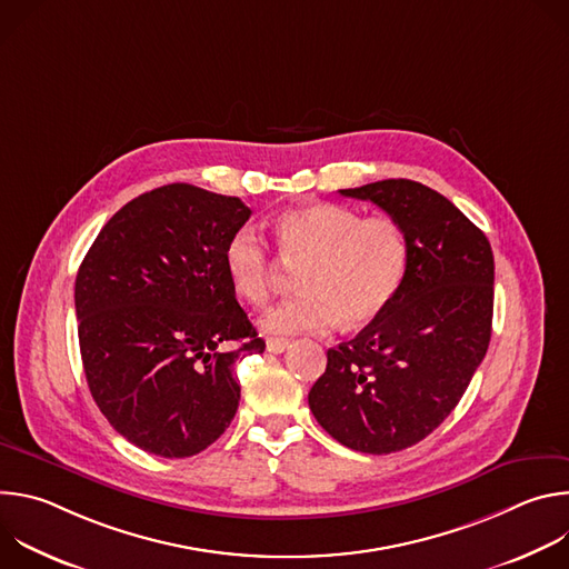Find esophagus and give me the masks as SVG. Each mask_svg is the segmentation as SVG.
I'll list each match as a JSON object with an SVG mask.
<instances>
[{"label": "esophagus", "mask_w": 569, "mask_h": 569, "mask_svg": "<svg viewBox=\"0 0 569 569\" xmlns=\"http://www.w3.org/2000/svg\"><path fill=\"white\" fill-rule=\"evenodd\" d=\"M266 347H268L270 353H283V351L290 347V342L283 340V338H268Z\"/></svg>", "instance_id": "34e87169"}]
</instances>
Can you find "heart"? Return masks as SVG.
Returning a JSON list of instances; mask_svg holds the SVG:
<instances>
[{"label":"heart","mask_w":569,"mask_h":569,"mask_svg":"<svg viewBox=\"0 0 569 569\" xmlns=\"http://www.w3.org/2000/svg\"><path fill=\"white\" fill-rule=\"evenodd\" d=\"M274 233L286 263H303L301 292L261 319L274 336L331 331L340 321L365 327L391 303L408 272V236L387 213L360 218L342 204L312 202L283 211ZM222 261L238 297L254 306L270 299L277 263L254 224L231 231Z\"/></svg>","instance_id":"b5f03b06"}]
</instances>
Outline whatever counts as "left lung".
<instances>
[{
	"label": "left lung",
	"instance_id": "obj_1",
	"mask_svg": "<svg viewBox=\"0 0 569 569\" xmlns=\"http://www.w3.org/2000/svg\"><path fill=\"white\" fill-rule=\"evenodd\" d=\"M340 193L396 218L410 261L391 303L351 342L329 349L308 405L342 446L389 455L437 430L481 365L493 323V250L421 182L382 180Z\"/></svg>",
	"mask_w": 569,
	"mask_h": 569
}]
</instances>
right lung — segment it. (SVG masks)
<instances>
[{"instance_id": "obj_1", "label": "right lung", "mask_w": 569, "mask_h": 569, "mask_svg": "<svg viewBox=\"0 0 569 569\" xmlns=\"http://www.w3.org/2000/svg\"><path fill=\"white\" fill-rule=\"evenodd\" d=\"M250 213L238 198L193 184L159 187L121 207L78 268V342L92 398L150 455L184 459L211 446L238 410L236 360L266 351L222 261Z\"/></svg>"}]
</instances>
